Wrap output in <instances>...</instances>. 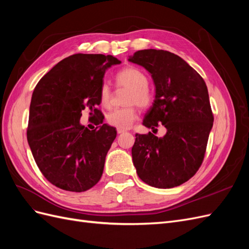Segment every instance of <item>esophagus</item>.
Here are the masks:
<instances>
[{
    "instance_id": "esophagus-1",
    "label": "esophagus",
    "mask_w": 249,
    "mask_h": 249,
    "mask_svg": "<svg viewBox=\"0 0 249 249\" xmlns=\"http://www.w3.org/2000/svg\"><path fill=\"white\" fill-rule=\"evenodd\" d=\"M125 131L124 130H122V129H117V133L118 134H123V133H124Z\"/></svg>"
}]
</instances>
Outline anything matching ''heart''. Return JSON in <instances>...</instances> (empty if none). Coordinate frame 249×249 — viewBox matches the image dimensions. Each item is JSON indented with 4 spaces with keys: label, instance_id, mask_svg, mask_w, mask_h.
<instances>
[{
    "label": "heart",
    "instance_id": "obj_1",
    "mask_svg": "<svg viewBox=\"0 0 249 249\" xmlns=\"http://www.w3.org/2000/svg\"><path fill=\"white\" fill-rule=\"evenodd\" d=\"M115 83L118 89H127L124 104L129 106L114 109L106 116L108 124L117 129H127L137 118V111L134 105L145 109L153 105L155 95L148 87V78L144 71L135 66H127L115 74ZM112 90L108 83L104 82L100 87V102L102 106L110 107Z\"/></svg>",
    "mask_w": 249,
    "mask_h": 249
}]
</instances>
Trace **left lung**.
<instances>
[{"label": "left lung", "mask_w": 249, "mask_h": 249, "mask_svg": "<svg viewBox=\"0 0 249 249\" xmlns=\"http://www.w3.org/2000/svg\"><path fill=\"white\" fill-rule=\"evenodd\" d=\"M150 72L156 97L143 125L167 130L163 138L136 134L134 166L147 185L168 189L184 184L201 166L214 116L200 74L168 51L141 50L129 59Z\"/></svg>", "instance_id": "8db88e82"}]
</instances>
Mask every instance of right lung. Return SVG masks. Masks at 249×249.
<instances>
[{
  "instance_id": "add662e5",
  "label": "right lung",
  "mask_w": 249,
  "mask_h": 249,
  "mask_svg": "<svg viewBox=\"0 0 249 249\" xmlns=\"http://www.w3.org/2000/svg\"><path fill=\"white\" fill-rule=\"evenodd\" d=\"M120 61L111 55L74 54L37 83L30 104L27 139L39 170L62 190L83 192L101 179L116 130L99 108L106 70ZM97 116L90 131L79 124L81 110Z\"/></svg>"
}]
</instances>
